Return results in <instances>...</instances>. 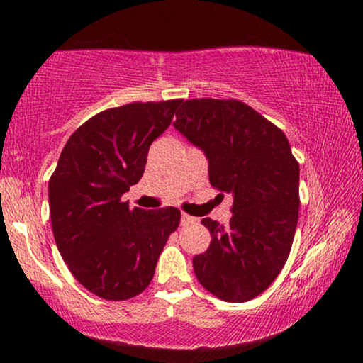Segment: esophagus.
<instances>
[{"mask_svg": "<svg viewBox=\"0 0 363 363\" xmlns=\"http://www.w3.org/2000/svg\"><path fill=\"white\" fill-rule=\"evenodd\" d=\"M196 223V218H193L190 215H186V213H183L182 215V226H190V225H195Z\"/></svg>", "mask_w": 363, "mask_h": 363, "instance_id": "1", "label": "esophagus"}]
</instances>
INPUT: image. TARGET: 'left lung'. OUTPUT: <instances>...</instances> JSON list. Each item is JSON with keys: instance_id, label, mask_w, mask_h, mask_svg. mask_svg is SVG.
I'll return each mask as SVG.
<instances>
[{"instance_id": "8db88e82", "label": "left lung", "mask_w": 363, "mask_h": 363, "mask_svg": "<svg viewBox=\"0 0 363 363\" xmlns=\"http://www.w3.org/2000/svg\"><path fill=\"white\" fill-rule=\"evenodd\" d=\"M173 125L205 152L211 186L233 193L230 225L201 220L211 242L193 257L195 276L221 301L255 299L284 267L299 218V163L289 140L236 99L182 101Z\"/></svg>"}]
</instances>
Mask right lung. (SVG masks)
I'll return each mask as SVG.
<instances>
[{"mask_svg":"<svg viewBox=\"0 0 363 363\" xmlns=\"http://www.w3.org/2000/svg\"><path fill=\"white\" fill-rule=\"evenodd\" d=\"M180 104L132 102L96 113L69 137L49 178L57 250L72 276L101 299L127 301L145 291L180 225L178 208L145 211L122 201Z\"/></svg>","mask_w":363,"mask_h":363,"instance_id":"add662e5","label":"right lung"}]
</instances>
